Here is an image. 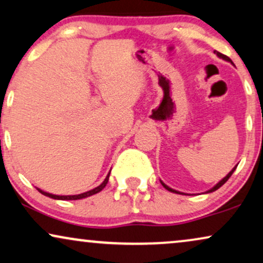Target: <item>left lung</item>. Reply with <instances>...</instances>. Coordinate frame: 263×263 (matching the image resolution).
<instances>
[{
    "instance_id": "1",
    "label": "left lung",
    "mask_w": 263,
    "mask_h": 263,
    "mask_svg": "<svg viewBox=\"0 0 263 263\" xmlns=\"http://www.w3.org/2000/svg\"><path fill=\"white\" fill-rule=\"evenodd\" d=\"M215 53H216V54H217V57H220V58H222V59H224V61H227V62H231V63H232V64H233V62H232V61H231V58H229V57H227V55L222 54V53H220V52H217V51H215ZM235 168H237V166H235V167H233V168H232V171H231V172H229V174H228L227 176H226V177H224V178H222V179H221V181H220V182H218V183L215 185V187H212V188L210 189V191H208V192H206V193H211V192H215V191H217V189H218V188H220V187H222V185H223V184L226 183V182H227V181H228V178H229V177H231V176H232V174H233V172H234V170H235ZM160 182H161V181H160ZM161 184H162V185H164V187H165L166 189H167V191H170V192H172V193H177V194H183V193H181V192H177V191H175V189H172V188H170V187H168V185H166V184L164 183V182H161Z\"/></svg>"
}]
</instances>
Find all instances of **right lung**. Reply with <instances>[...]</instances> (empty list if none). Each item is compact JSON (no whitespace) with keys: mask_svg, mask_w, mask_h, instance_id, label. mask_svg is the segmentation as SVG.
<instances>
[{"mask_svg":"<svg viewBox=\"0 0 263 263\" xmlns=\"http://www.w3.org/2000/svg\"><path fill=\"white\" fill-rule=\"evenodd\" d=\"M109 175H110V172H109L107 177H105L104 181H103L102 184H99L98 187H96L95 189H91V191L88 192H85V193H81V194H78V195H55V194H51V193H47V192H43L41 189L37 188V191L41 193V194L46 195V197L48 198H52V199H57V200H79V199H84V198H87V197H91L93 194H97L102 191L103 188L105 187L109 181Z\"/></svg>","mask_w":263,"mask_h":263,"instance_id":"right-lung-1","label":"right lung"}]
</instances>
